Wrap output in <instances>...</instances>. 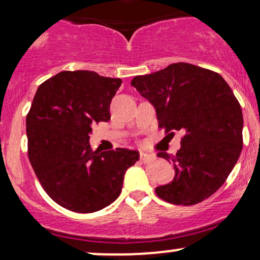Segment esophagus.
<instances>
[{
	"label": "esophagus",
	"mask_w": 260,
	"mask_h": 260,
	"mask_svg": "<svg viewBox=\"0 0 260 260\" xmlns=\"http://www.w3.org/2000/svg\"><path fill=\"white\" fill-rule=\"evenodd\" d=\"M151 159H153V155L144 153V151H140V161L147 162V161H150Z\"/></svg>",
	"instance_id": "34e87169"
}]
</instances>
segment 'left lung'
<instances>
[{
    "instance_id": "left-lung-1",
    "label": "left lung",
    "mask_w": 260,
    "mask_h": 260,
    "mask_svg": "<svg viewBox=\"0 0 260 260\" xmlns=\"http://www.w3.org/2000/svg\"><path fill=\"white\" fill-rule=\"evenodd\" d=\"M155 107L165 133H184L171 161L175 177L155 188L164 201L193 205L216 192L235 168L242 150L243 116L240 103L219 73L178 62L131 82Z\"/></svg>"
}]
</instances>
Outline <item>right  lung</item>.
I'll use <instances>...</instances> for the list:
<instances>
[{"mask_svg": "<svg viewBox=\"0 0 260 260\" xmlns=\"http://www.w3.org/2000/svg\"><path fill=\"white\" fill-rule=\"evenodd\" d=\"M120 78L64 71L38 88L26 116L28 156L45 192L76 213H94L117 199L127 169L139 160L129 149L90 148L92 127L111 118Z\"/></svg>", "mask_w": 260, "mask_h": 260, "instance_id": "right-lung-1", "label": "right lung"}]
</instances>
